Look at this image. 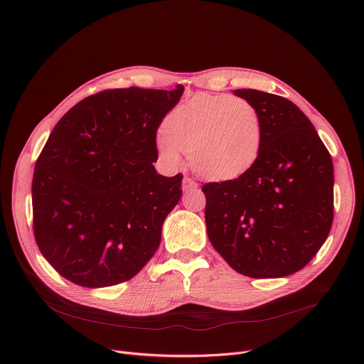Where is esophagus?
Wrapping results in <instances>:
<instances>
[{"label": "esophagus", "instance_id": "obj_1", "mask_svg": "<svg viewBox=\"0 0 364 364\" xmlns=\"http://www.w3.org/2000/svg\"><path fill=\"white\" fill-rule=\"evenodd\" d=\"M197 187H198V184H197L193 178H190V177H184V180H183V190H184V191L194 190V188H197Z\"/></svg>", "mask_w": 364, "mask_h": 364}]
</instances>
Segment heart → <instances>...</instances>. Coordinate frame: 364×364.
Segmentation results:
<instances>
[{"label":"heart","mask_w":364,"mask_h":364,"mask_svg":"<svg viewBox=\"0 0 364 364\" xmlns=\"http://www.w3.org/2000/svg\"><path fill=\"white\" fill-rule=\"evenodd\" d=\"M264 145V121L255 103L228 93H200L183 102L157 136L163 159L178 164L190 152L201 177L232 180L253 167Z\"/></svg>","instance_id":"obj_1"}]
</instances>
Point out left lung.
<instances>
[{"label": "left lung", "mask_w": 364, "mask_h": 364, "mask_svg": "<svg viewBox=\"0 0 364 364\" xmlns=\"http://www.w3.org/2000/svg\"><path fill=\"white\" fill-rule=\"evenodd\" d=\"M235 95L261 112L264 145L245 174L201 187L207 235L236 272L257 279L288 277L316 256L330 233L331 155L291 100L256 89Z\"/></svg>", "instance_id": "8db88e82"}]
</instances>
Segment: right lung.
Here are the masks:
<instances>
[{
  "label": "right lung",
  "instance_id": "right-lung-1",
  "mask_svg": "<svg viewBox=\"0 0 364 364\" xmlns=\"http://www.w3.org/2000/svg\"><path fill=\"white\" fill-rule=\"evenodd\" d=\"M173 90L107 89L63 115L33 176V232L63 278L86 288L134 278L161 242L183 176L164 177L157 129L177 105Z\"/></svg>",
  "mask_w": 364,
  "mask_h": 364
}]
</instances>
